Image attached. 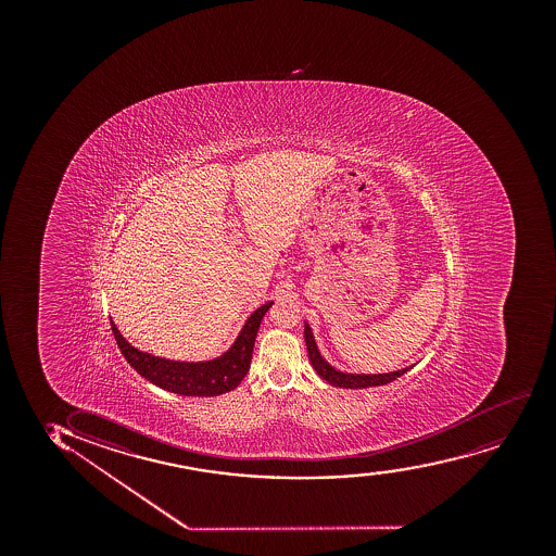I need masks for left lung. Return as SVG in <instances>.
<instances>
[{
	"mask_svg": "<svg viewBox=\"0 0 556 556\" xmlns=\"http://www.w3.org/2000/svg\"><path fill=\"white\" fill-rule=\"evenodd\" d=\"M304 339H306L307 356L312 362L313 369L317 370L323 380L332 383L336 388H346V390H362V388H372V386H383V383L393 382L399 377H403L404 372H408L412 367L406 369L393 370V372H383V375H351V372H341V370L333 369L332 365L326 362L325 357L320 356L317 343L313 339L312 328L309 325L304 326Z\"/></svg>",
	"mask_w": 556,
	"mask_h": 556,
	"instance_id": "left-lung-1",
	"label": "left lung"
}]
</instances>
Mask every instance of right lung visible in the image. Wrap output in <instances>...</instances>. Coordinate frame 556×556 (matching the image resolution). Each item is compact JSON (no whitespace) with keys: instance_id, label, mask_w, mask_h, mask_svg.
<instances>
[{"instance_id":"add662e5","label":"right lung","mask_w":556,"mask_h":556,"mask_svg":"<svg viewBox=\"0 0 556 556\" xmlns=\"http://www.w3.org/2000/svg\"><path fill=\"white\" fill-rule=\"evenodd\" d=\"M273 302L257 307L249 320L244 323L243 330L237 336L236 343L223 356L210 362H174L165 357L152 356L148 352L137 351L122 338L115 323L111 320V328L115 333L116 345L121 349L128 364L134 367L148 382L155 383L161 390L173 391L186 396H217L226 391L236 390L243 382L252 362L255 336L262 325L263 315L268 312Z\"/></svg>"}]
</instances>
